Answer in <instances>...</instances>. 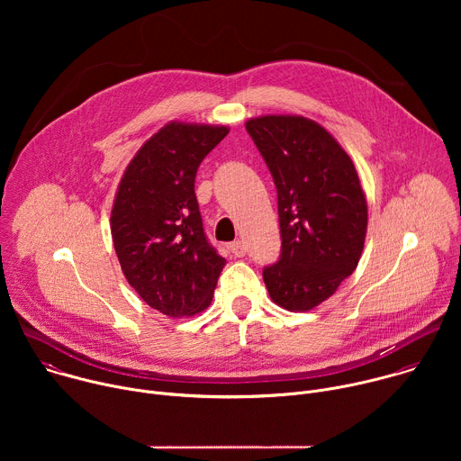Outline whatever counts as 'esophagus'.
<instances>
[{
	"instance_id": "34e87169",
	"label": "esophagus",
	"mask_w": 461,
	"mask_h": 461,
	"mask_svg": "<svg viewBox=\"0 0 461 461\" xmlns=\"http://www.w3.org/2000/svg\"><path fill=\"white\" fill-rule=\"evenodd\" d=\"M230 249L235 257H244L246 255V244L242 240H235L230 244Z\"/></svg>"
}]
</instances>
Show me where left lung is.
<instances>
[{
  "instance_id": "obj_1",
  "label": "left lung",
  "mask_w": 461,
  "mask_h": 461,
  "mask_svg": "<svg viewBox=\"0 0 461 461\" xmlns=\"http://www.w3.org/2000/svg\"><path fill=\"white\" fill-rule=\"evenodd\" d=\"M246 131L277 187L281 257L262 277L274 303L308 312L332 297L361 258L368 208L357 171L339 142L310 118L257 116Z\"/></svg>"
}]
</instances>
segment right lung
<instances>
[{
  "label": "right lung",
  "mask_w": 461,
  "mask_h": 461,
  "mask_svg": "<svg viewBox=\"0 0 461 461\" xmlns=\"http://www.w3.org/2000/svg\"><path fill=\"white\" fill-rule=\"evenodd\" d=\"M230 133L226 125L169 122L122 175L111 235L127 283L167 317L206 310L226 267L203 228L194 176Z\"/></svg>",
  "instance_id": "add662e5"
}]
</instances>
